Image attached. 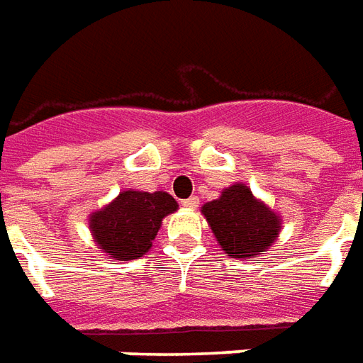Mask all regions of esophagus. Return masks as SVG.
Wrapping results in <instances>:
<instances>
[{"label":"esophagus","instance_id":"obj_1","mask_svg":"<svg viewBox=\"0 0 363 363\" xmlns=\"http://www.w3.org/2000/svg\"><path fill=\"white\" fill-rule=\"evenodd\" d=\"M182 206H184V208H190V210H194V208H198V198L196 196L186 198V200H182Z\"/></svg>","mask_w":363,"mask_h":363}]
</instances>
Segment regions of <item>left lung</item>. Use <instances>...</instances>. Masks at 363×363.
Masks as SVG:
<instances>
[{
  "mask_svg": "<svg viewBox=\"0 0 363 363\" xmlns=\"http://www.w3.org/2000/svg\"><path fill=\"white\" fill-rule=\"evenodd\" d=\"M202 213L220 247L231 259L264 252L280 235V216L252 196L243 182L223 189L221 196L202 206Z\"/></svg>",
  "mask_w": 363,
  "mask_h": 363,
  "instance_id": "8db88e82",
  "label": "left lung"
}]
</instances>
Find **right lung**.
I'll list each match as a JSON object with an SVG mask.
<instances>
[{
    "mask_svg": "<svg viewBox=\"0 0 363 363\" xmlns=\"http://www.w3.org/2000/svg\"><path fill=\"white\" fill-rule=\"evenodd\" d=\"M177 200L163 190H124L89 216L95 243L114 260H134L150 251L163 218L177 212Z\"/></svg>",
    "mask_w": 363,
    "mask_h": 363,
    "instance_id": "add662e5",
    "label": "right lung"
}]
</instances>
